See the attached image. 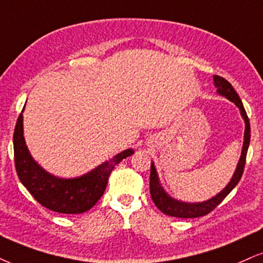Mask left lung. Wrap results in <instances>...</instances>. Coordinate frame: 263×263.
Returning <instances> with one entry per match:
<instances>
[{"label": "left lung", "mask_w": 263, "mask_h": 263, "mask_svg": "<svg viewBox=\"0 0 263 263\" xmlns=\"http://www.w3.org/2000/svg\"><path fill=\"white\" fill-rule=\"evenodd\" d=\"M213 80H215V85L217 87V92L219 95L227 97L228 100H231L232 102H234L236 106L240 109V113L245 121V134H244V145H242V151L240 160H239L238 167L233 176L232 180L229 181V184L223 189L218 195H216L212 199L205 201V202H199V203H186L181 202V201H177L168 195L166 191L163 190V187L161 186L160 181H158V177L155 170L154 163H151V172H150V194L154 201L155 205L157 206V209L163 212L164 215L172 216V217H178V218H196V217H202L209 215L211 211L216 209L223 200L226 199V196L228 195L231 191L234 189L236 184L239 183L240 178L242 176V172L245 168V162H246V154H248L249 144H250V122H249V117L246 115V111L242 106V102L239 97L238 93L234 90V87L232 86V84L226 80L224 78L219 76H213Z\"/></svg>", "instance_id": "8db88e82"}]
</instances>
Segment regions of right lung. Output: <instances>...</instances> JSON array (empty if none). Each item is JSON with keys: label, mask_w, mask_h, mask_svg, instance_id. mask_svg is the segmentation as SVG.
I'll list each match as a JSON object with an SVG mask.
<instances>
[{"label": "right lung", "mask_w": 263, "mask_h": 263, "mask_svg": "<svg viewBox=\"0 0 263 263\" xmlns=\"http://www.w3.org/2000/svg\"><path fill=\"white\" fill-rule=\"evenodd\" d=\"M23 113V111H22ZM19 115L13 134L14 164L18 178L34 199L53 212L77 215L89 211L103 195L108 177L116 164L134 154L132 148L74 179H61L45 172L32 160L23 137V115Z\"/></svg>", "instance_id": "right-lung-1"}]
</instances>
